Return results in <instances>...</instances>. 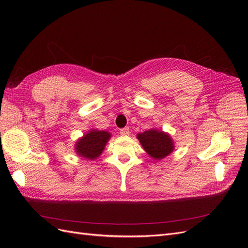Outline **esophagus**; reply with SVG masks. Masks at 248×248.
Returning <instances> with one entry per match:
<instances>
[{
  "label": "esophagus",
  "instance_id": "esophagus-1",
  "mask_svg": "<svg viewBox=\"0 0 248 248\" xmlns=\"http://www.w3.org/2000/svg\"><path fill=\"white\" fill-rule=\"evenodd\" d=\"M120 134H121V136H128V134H129L128 127H124V128L120 129Z\"/></svg>",
  "mask_w": 248,
  "mask_h": 248
}]
</instances>
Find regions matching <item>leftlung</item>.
I'll return each instance as SVG.
<instances>
[{"label": "left lung", "mask_w": 248, "mask_h": 248, "mask_svg": "<svg viewBox=\"0 0 248 248\" xmlns=\"http://www.w3.org/2000/svg\"><path fill=\"white\" fill-rule=\"evenodd\" d=\"M137 138L149 156L157 160L167 157L174 150V141L170 134L160 130L149 129L139 133Z\"/></svg>", "instance_id": "1"}]
</instances>
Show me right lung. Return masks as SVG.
Returning a JSON list of instances; mask_svg holds the SVG:
<instances>
[{"label":"right lung","mask_w":248,"mask_h":248,"mask_svg":"<svg viewBox=\"0 0 248 248\" xmlns=\"http://www.w3.org/2000/svg\"><path fill=\"white\" fill-rule=\"evenodd\" d=\"M110 133L104 130L92 129L80 138L76 144V152L86 159H96L104 150L110 138Z\"/></svg>","instance_id":"add662e5"}]
</instances>
